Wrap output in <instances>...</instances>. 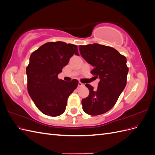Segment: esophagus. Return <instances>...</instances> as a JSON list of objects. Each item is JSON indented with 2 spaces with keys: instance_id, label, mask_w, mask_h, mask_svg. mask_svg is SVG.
Segmentation results:
<instances>
[{
  "instance_id": "esophagus-1",
  "label": "esophagus",
  "mask_w": 155,
  "mask_h": 155,
  "mask_svg": "<svg viewBox=\"0 0 155 155\" xmlns=\"http://www.w3.org/2000/svg\"><path fill=\"white\" fill-rule=\"evenodd\" d=\"M84 85H83V84L82 83H81V82H79L78 83V87H83Z\"/></svg>"
}]
</instances>
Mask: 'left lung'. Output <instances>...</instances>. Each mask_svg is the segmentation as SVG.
Instances as JSON below:
<instances>
[{"mask_svg": "<svg viewBox=\"0 0 155 155\" xmlns=\"http://www.w3.org/2000/svg\"><path fill=\"white\" fill-rule=\"evenodd\" d=\"M79 51L86 61L94 67L91 74L99 78L96 90L89 84L85 86L89 95L81 101L87 114H104L114 106L127 83L129 68L127 59L116 49L99 44L80 45Z\"/></svg>", "mask_w": 155, "mask_h": 155, "instance_id": "1", "label": "left lung"}]
</instances>
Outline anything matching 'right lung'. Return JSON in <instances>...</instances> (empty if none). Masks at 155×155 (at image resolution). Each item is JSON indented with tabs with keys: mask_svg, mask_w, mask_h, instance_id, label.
<instances>
[{
	"mask_svg": "<svg viewBox=\"0 0 155 155\" xmlns=\"http://www.w3.org/2000/svg\"><path fill=\"white\" fill-rule=\"evenodd\" d=\"M74 54L79 55L77 45L57 41L43 45L30 55L26 67L28 91L37 109L46 115L62 114L69 96L78 85L76 79L65 81L58 77Z\"/></svg>",
	"mask_w": 155,
	"mask_h": 155,
	"instance_id": "right-lung-1",
	"label": "right lung"
}]
</instances>
